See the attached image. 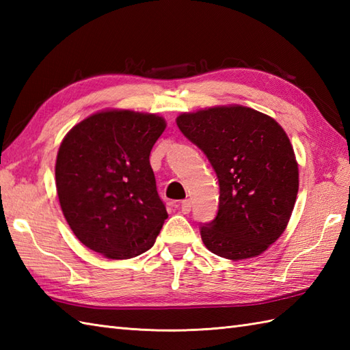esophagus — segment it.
Returning a JSON list of instances; mask_svg holds the SVG:
<instances>
[{
	"label": "esophagus",
	"mask_w": 350,
	"mask_h": 350,
	"mask_svg": "<svg viewBox=\"0 0 350 350\" xmlns=\"http://www.w3.org/2000/svg\"><path fill=\"white\" fill-rule=\"evenodd\" d=\"M191 206H192L191 200H183L182 204H180V212L185 213V215L189 213V212H191Z\"/></svg>",
	"instance_id": "obj_1"
}]
</instances>
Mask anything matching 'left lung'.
<instances>
[{
    "label": "left lung",
    "mask_w": 350,
    "mask_h": 350,
    "mask_svg": "<svg viewBox=\"0 0 350 350\" xmlns=\"http://www.w3.org/2000/svg\"><path fill=\"white\" fill-rule=\"evenodd\" d=\"M176 123L218 176L217 218L200 228L206 248L228 260L260 256L284 233L298 196L287 133L272 117L242 105L183 113Z\"/></svg>",
    "instance_id": "1"
}]
</instances>
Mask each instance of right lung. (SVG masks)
<instances>
[{"label":"right lung","mask_w":350,"mask_h":350,"mask_svg":"<svg viewBox=\"0 0 350 350\" xmlns=\"http://www.w3.org/2000/svg\"><path fill=\"white\" fill-rule=\"evenodd\" d=\"M165 128L158 114L103 109L66 133L55 162L57 194L87 248L124 260L153 247L168 213L148 156Z\"/></svg>","instance_id":"1"}]
</instances>
